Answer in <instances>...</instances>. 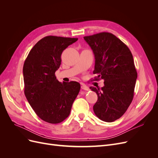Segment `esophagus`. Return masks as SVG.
<instances>
[{"mask_svg":"<svg viewBox=\"0 0 158 158\" xmlns=\"http://www.w3.org/2000/svg\"><path fill=\"white\" fill-rule=\"evenodd\" d=\"M81 88H82V89H84V90H85V91H88V90H89V87H88L85 84H82V85H81Z\"/></svg>","mask_w":158,"mask_h":158,"instance_id":"esophagus-1","label":"esophagus"}]
</instances>
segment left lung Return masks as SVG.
I'll list each match as a JSON object with an SVG mask.
<instances>
[{
    "instance_id": "1",
    "label": "left lung",
    "mask_w": 158,
    "mask_h": 158,
    "mask_svg": "<svg viewBox=\"0 0 158 158\" xmlns=\"http://www.w3.org/2000/svg\"><path fill=\"white\" fill-rule=\"evenodd\" d=\"M84 39L95 56L93 81L104 80L102 88L89 87L98 95L94 111L103 121H114L123 115L133 99L137 72L132 55L111 33L101 32Z\"/></svg>"
}]
</instances>
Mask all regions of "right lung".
I'll return each instance as SVG.
<instances>
[{
	"mask_svg": "<svg viewBox=\"0 0 158 158\" xmlns=\"http://www.w3.org/2000/svg\"><path fill=\"white\" fill-rule=\"evenodd\" d=\"M78 40L49 35L33 46L23 67L24 94L33 111L43 121L61 123L69 117L79 93L78 82H59L55 72L61 64V54Z\"/></svg>",
	"mask_w": 158,
	"mask_h": 158,
	"instance_id": "add662e5",
	"label": "right lung"
}]
</instances>
